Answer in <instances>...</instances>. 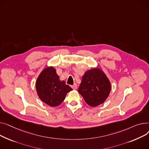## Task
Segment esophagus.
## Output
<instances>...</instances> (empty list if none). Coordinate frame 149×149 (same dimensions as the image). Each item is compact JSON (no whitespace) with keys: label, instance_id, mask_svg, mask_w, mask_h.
Masks as SVG:
<instances>
[{"label":"esophagus","instance_id":"1","mask_svg":"<svg viewBox=\"0 0 149 149\" xmlns=\"http://www.w3.org/2000/svg\"><path fill=\"white\" fill-rule=\"evenodd\" d=\"M71 87L73 88V90H76L77 89V85H76V84H74V85H72Z\"/></svg>","mask_w":149,"mask_h":149}]
</instances>
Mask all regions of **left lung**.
<instances>
[{"instance_id": "8db88e82", "label": "left lung", "mask_w": 149, "mask_h": 149, "mask_svg": "<svg viewBox=\"0 0 149 149\" xmlns=\"http://www.w3.org/2000/svg\"><path fill=\"white\" fill-rule=\"evenodd\" d=\"M111 84L99 68L87 71L82 77L78 91L88 105L95 107L106 100L111 91Z\"/></svg>"}]
</instances>
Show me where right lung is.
<instances>
[{
    "label": "right lung",
    "instance_id": "obj_1",
    "mask_svg": "<svg viewBox=\"0 0 149 149\" xmlns=\"http://www.w3.org/2000/svg\"><path fill=\"white\" fill-rule=\"evenodd\" d=\"M36 90L40 99L50 107H57L65 99L67 93L72 88L61 81L54 67L45 68L38 76Z\"/></svg>",
    "mask_w": 149,
    "mask_h": 149
}]
</instances>
